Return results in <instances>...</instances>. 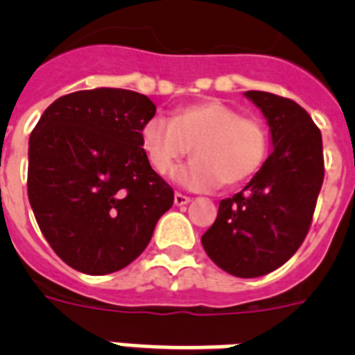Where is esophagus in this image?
<instances>
[{"label": "esophagus", "mask_w": 355, "mask_h": 355, "mask_svg": "<svg viewBox=\"0 0 355 355\" xmlns=\"http://www.w3.org/2000/svg\"><path fill=\"white\" fill-rule=\"evenodd\" d=\"M189 197L188 195H184V193H175V205L177 206H186L189 202Z\"/></svg>", "instance_id": "1"}]
</instances>
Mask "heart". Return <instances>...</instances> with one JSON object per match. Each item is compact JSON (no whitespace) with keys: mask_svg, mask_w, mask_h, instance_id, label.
Returning <instances> with one entry per match:
<instances>
[{"mask_svg":"<svg viewBox=\"0 0 355 355\" xmlns=\"http://www.w3.org/2000/svg\"><path fill=\"white\" fill-rule=\"evenodd\" d=\"M141 149L158 175H166L189 149L195 158L173 169L171 178L197 191L237 186L267 156V132L258 119L241 118L227 103L210 99L178 110L173 119L155 116L141 128Z\"/></svg>","mask_w":355,"mask_h":355,"instance_id":"1","label":"heart"}]
</instances>
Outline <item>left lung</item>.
Returning a JSON list of instances; mask_svg holds the SVG:
<instances>
[{
	"instance_id": "left-lung-1",
	"label": "left lung",
	"mask_w": 355,
	"mask_h": 355,
	"mask_svg": "<svg viewBox=\"0 0 355 355\" xmlns=\"http://www.w3.org/2000/svg\"><path fill=\"white\" fill-rule=\"evenodd\" d=\"M267 119L272 150L250 182L219 202L216 223L200 237L217 267L237 278H258L284 265L302 245L319 197L322 136L291 99L245 92Z\"/></svg>"
}]
</instances>
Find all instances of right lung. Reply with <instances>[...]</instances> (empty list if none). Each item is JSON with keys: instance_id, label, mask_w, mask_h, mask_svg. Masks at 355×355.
I'll return each mask as SVG.
<instances>
[{"instance_id": "right-lung-1", "label": "right lung", "mask_w": 355, "mask_h": 355, "mask_svg": "<svg viewBox=\"0 0 355 355\" xmlns=\"http://www.w3.org/2000/svg\"><path fill=\"white\" fill-rule=\"evenodd\" d=\"M155 114L138 92L80 90L51 103L31 134V208L58 258L79 272L132 263L173 206V189L139 139Z\"/></svg>"}]
</instances>
